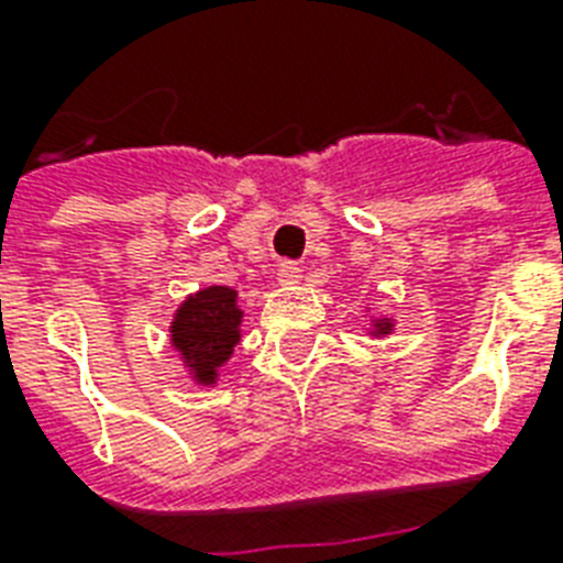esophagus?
<instances>
[{
  "mask_svg": "<svg viewBox=\"0 0 563 563\" xmlns=\"http://www.w3.org/2000/svg\"><path fill=\"white\" fill-rule=\"evenodd\" d=\"M300 280V268L298 265H291V263H283L280 268H277V283H280V286H286V289H289V286H295V283Z\"/></svg>",
  "mask_w": 563,
  "mask_h": 563,
  "instance_id": "obj_1",
  "label": "esophagus"
}]
</instances>
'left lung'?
I'll use <instances>...</instances> for the list:
<instances>
[{"label":"left lung","mask_w":563,"mask_h":563,"mask_svg":"<svg viewBox=\"0 0 563 563\" xmlns=\"http://www.w3.org/2000/svg\"><path fill=\"white\" fill-rule=\"evenodd\" d=\"M394 333V318L391 316H371L368 321V335L374 339H385Z\"/></svg>","instance_id":"8db88e82"}]
</instances>
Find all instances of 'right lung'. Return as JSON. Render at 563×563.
I'll use <instances>...</instances> for the list:
<instances>
[{
    "instance_id": "right-lung-1",
    "label": "right lung",
    "mask_w": 563,
    "mask_h": 563,
    "mask_svg": "<svg viewBox=\"0 0 563 563\" xmlns=\"http://www.w3.org/2000/svg\"><path fill=\"white\" fill-rule=\"evenodd\" d=\"M242 318L245 312L239 307V291L230 286L198 289L175 309L169 342L195 385L212 388L219 383L221 365L242 342Z\"/></svg>"
}]
</instances>
